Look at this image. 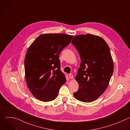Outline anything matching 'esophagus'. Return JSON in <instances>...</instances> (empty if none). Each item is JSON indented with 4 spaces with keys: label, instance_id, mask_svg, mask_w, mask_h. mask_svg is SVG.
<instances>
[{
    "label": "esophagus",
    "instance_id": "obj_1",
    "mask_svg": "<svg viewBox=\"0 0 130 130\" xmlns=\"http://www.w3.org/2000/svg\"><path fill=\"white\" fill-rule=\"evenodd\" d=\"M69 78L70 79H73V75L72 73H69Z\"/></svg>",
    "mask_w": 130,
    "mask_h": 130
}]
</instances>
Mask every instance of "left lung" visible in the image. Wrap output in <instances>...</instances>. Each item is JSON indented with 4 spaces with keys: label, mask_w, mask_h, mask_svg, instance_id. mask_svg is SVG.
I'll use <instances>...</instances> for the list:
<instances>
[{
    "label": "left lung",
    "mask_w": 130,
    "mask_h": 130,
    "mask_svg": "<svg viewBox=\"0 0 130 130\" xmlns=\"http://www.w3.org/2000/svg\"><path fill=\"white\" fill-rule=\"evenodd\" d=\"M71 44L78 51L81 61L75 77L79 89L73 96L82 102H92L105 91L113 73L109 48L102 38L91 34L75 36Z\"/></svg>",
    "instance_id": "8db88e82"
}]
</instances>
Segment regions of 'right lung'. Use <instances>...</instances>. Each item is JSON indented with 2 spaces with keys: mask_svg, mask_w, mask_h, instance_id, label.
Listing matches in <instances>:
<instances>
[{
  "mask_svg": "<svg viewBox=\"0 0 130 130\" xmlns=\"http://www.w3.org/2000/svg\"><path fill=\"white\" fill-rule=\"evenodd\" d=\"M73 37L63 33L43 34L28 48L25 58V79L36 99L48 102L57 98L66 81L60 70L59 54Z\"/></svg>",
  "mask_w": 130,
  "mask_h": 130,
  "instance_id": "add662e5",
  "label": "right lung"
}]
</instances>
